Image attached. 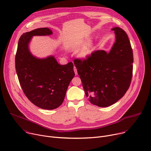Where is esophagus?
<instances>
[{"label":"esophagus","mask_w":151,"mask_h":151,"mask_svg":"<svg viewBox=\"0 0 151 151\" xmlns=\"http://www.w3.org/2000/svg\"><path fill=\"white\" fill-rule=\"evenodd\" d=\"M73 69H74L75 73V75H76L78 74V72H77V69H76V67H75V66H74V67H73Z\"/></svg>","instance_id":"1"}]
</instances>
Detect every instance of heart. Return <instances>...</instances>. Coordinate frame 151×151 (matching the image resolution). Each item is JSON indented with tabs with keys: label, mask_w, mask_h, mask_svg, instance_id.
Masks as SVG:
<instances>
[{
	"label": "heart",
	"mask_w": 151,
	"mask_h": 151,
	"mask_svg": "<svg viewBox=\"0 0 151 151\" xmlns=\"http://www.w3.org/2000/svg\"><path fill=\"white\" fill-rule=\"evenodd\" d=\"M92 51H93V48L91 46H85L79 51V56L83 59L87 58L91 55Z\"/></svg>",
	"instance_id": "b5f03b06"
}]
</instances>
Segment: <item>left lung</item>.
<instances>
[{
  "label": "left lung",
  "instance_id": "1",
  "mask_svg": "<svg viewBox=\"0 0 151 151\" xmlns=\"http://www.w3.org/2000/svg\"><path fill=\"white\" fill-rule=\"evenodd\" d=\"M112 30L116 40L109 53L95 50L87 58L74 60L86 96L100 107L109 106L120 99L132 77L133 53L128 35L119 27Z\"/></svg>",
  "mask_w": 151,
  "mask_h": 151
}]
</instances>
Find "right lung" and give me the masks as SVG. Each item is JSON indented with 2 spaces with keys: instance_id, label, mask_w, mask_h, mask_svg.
<instances>
[{
  "instance_id": "add662e5",
  "label": "right lung",
  "mask_w": 151,
  "mask_h": 151,
  "mask_svg": "<svg viewBox=\"0 0 151 151\" xmlns=\"http://www.w3.org/2000/svg\"><path fill=\"white\" fill-rule=\"evenodd\" d=\"M47 28H38L20 37L16 54V70L22 88L35 105L53 109L64 101L66 91L75 76L72 62L60 65L53 56L38 59L29 52L28 45L32 36L49 35Z\"/></svg>"
}]
</instances>
